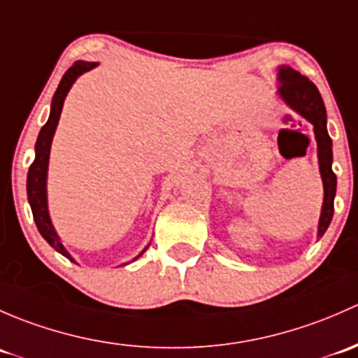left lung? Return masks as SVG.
Segmentation results:
<instances>
[{
	"instance_id": "8db88e82",
	"label": "left lung",
	"mask_w": 358,
	"mask_h": 358,
	"mask_svg": "<svg viewBox=\"0 0 358 358\" xmlns=\"http://www.w3.org/2000/svg\"><path fill=\"white\" fill-rule=\"evenodd\" d=\"M278 79L281 83L278 93L285 99L286 105L300 113L301 117L314 125L315 141H317V157H319L320 178L324 184V203L319 219V231L317 236H322L329 227L331 219L334 213V196H336V176L333 172V141L327 134V115L324 106L322 96L312 80L301 76L300 72L293 70L288 65L279 67Z\"/></svg>"
}]
</instances>
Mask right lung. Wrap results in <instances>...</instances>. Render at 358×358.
Segmentation results:
<instances>
[{
  "label": "right lung",
  "mask_w": 358,
  "mask_h": 358,
  "mask_svg": "<svg viewBox=\"0 0 358 358\" xmlns=\"http://www.w3.org/2000/svg\"><path fill=\"white\" fill-rule=\"evenodd\" d=\"M96 65L98 64H94V62L79 60L76 62L67 72H65L64 77H62L60 84H58L57 91H55L53 101H51L50 119H48V122L44 124L41 131H39L38 141H36V158L31 164V167H29V174H27V198H29V203H31L32 215H34L38 231L41 233L43 238L46 239L55 250H57L58 253H62V255L67 257V259L72 262L73 259L70 257L67 250H65V246L62 245L60 238H58L57 231H55L53 224H51L50 213H48V198H46L48 162H50V150H51V141H53L55 129H57L58 120H60L62 106H64L65 96H67L69 90L72 87V84L76 83V79L80 76V73L94 69ZM146 248H148V246H146ZM145 250H143L136 259H139V257L145 253Z\"/></svg>",
  "instance_id": "obj_1"
}]
</instances>
